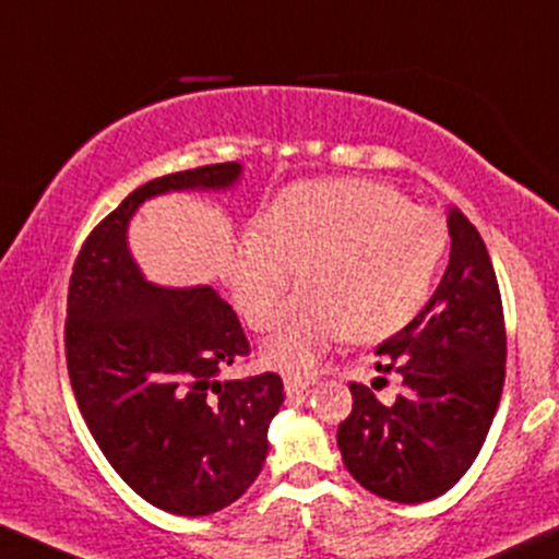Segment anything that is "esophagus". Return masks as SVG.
<instances>
[{
	"label": "esophagus",
	"instance_id": "obj_1",
	"mask_svg": "<svg viewBox=\"0 0 559 559\" xmlns=\"http://www.w3.org/2000/svg\"><path fill=\"white\" fill-rule=\"evenodd\" d=\"M308 388H310V380L299 378V374H286V378H284L286 396H299V393H305Z\"/></svg>",
	"mask_w": 559,
	"mask_h": 559
}]
</instances>
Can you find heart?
Instances as JSON below:
<instances>
[{
    "mask_svg": "<svg viewBox=\"0 0 559 559\" xmlns=\"http://www.w3.org/2000/svg\"><path fill=\"white\" fill-rule=\"evenodd\" d=\"M448 225L372 179L286 187L260 216L233 267V299L254 329L273 326L302 264L310 281L286 308L264 354L305 372L329 343L383 340L426 305L448 254Z\"/></svg>",
    "mask_w": 559,
    "mask_h": 559,
    "instance_id": "b5f03b06",
    "label": "heart"
}]
</instances>
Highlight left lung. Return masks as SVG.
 <instances>
[{
  "mask_svg": "<svg viewBox=\"0 0 559 559\" xmlns=\"http://www.w3.org/2000/svg\"><path fill=\"white\" fill-rule=\"evenodd\" d=\"M450 264L426 308L378 348L372 388L348 383L337 428L343 463L361 487L399 503L448 492L479 455L507 378V324L487 246L461 209L448 211ZM400 374L393 403L374 390Z\"/></svg>",
  "mask_w": 559,
  "mask_h": 559,
  "instance_id": "8db88e82",
  "label": "left lung"
}]
</instances>
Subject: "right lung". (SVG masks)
Returning <instances> with one entry per match:
<instances>
[{"mask_svg": "<svg viewBox=\"0 0 559 559\" xmlns=\"http://www.w3.org/2000/svg\"><path fill=\"white\" fill-rule=\"evenodd\" d=\"M238 174V163H214L141 185L93 227L69 278L63 348L82 418L131 490L181 516L219 512L249 490L284 383L275 372L216 380L251 354L238 316L211 286L146 284L126 225L146 198L230 187Z\"/></svg>", "mask_w": 559, "mask_h": 559, "instance_id": "obj_1", "label": "right lung"}]
</instances>
